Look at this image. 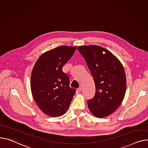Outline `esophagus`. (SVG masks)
<instances>
[{
	"label": "esophagus",
	"instance_id": "esophagus-1",
	"mask_svg": "<svg viewBox=\"0 0 148 148\" xmlns=\"http://www.w3.org/2000/svg\"><path fill=\"white\" fill-rule=\"evenodd\" d=\"M81 91H82V88L81 87L78 88L76 90V94H78Z\"/></svg>",
	"mask_w": 148,
	"mask_h": 148
}]
</instances>
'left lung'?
<instances>
[{
	"mask_svg": "<svg viewBox=\"0 0 148 148\" xmlns=\"http://www.w3.org/2000/svg\"><path fill=\"white\" fill-rule=\"evenodd\" d=\"M84 58L96 87L93 98L88 100L90 112L104 118L115 112L121 104L126 91V77L123 66L107 49L97 45L77 47Z\"/></svg>",
	"mask_w": 148,
	"mask_h": 148,
	"instance_id": "1",
	"label": "left lung"
}]
</instances>
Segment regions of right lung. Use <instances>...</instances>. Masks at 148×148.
<instances>
[{
    "mask_svg": "<svg viewBox=\"0 0 148 148\" xmlns=\"http://www.w3.org/2000/svg\"><path fill=\"white\" fill-rule=\"evenodd\" d=\"M77 47L61 46L43 53L32 73L31 90L34 99L45 114L62 115L68 109L75 88L70 87V78L62 71L63 66Z\"/></svg>",
    "mask_w": 148,
    "mask_h": 148,
    "instance_id": "obj_1",
    "label": "right lung"
}]
</instances>
